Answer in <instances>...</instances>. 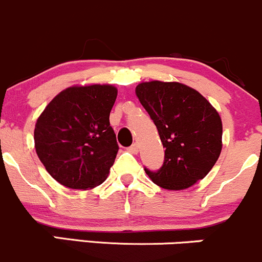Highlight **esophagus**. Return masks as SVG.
<instances>
[{
	"instance_id": "obj_1",
	"label": "esophagus",
	"mask_w": 262,
	"mask_h": 262,
	"mask_svg": "<svg viewBox=\"0 0 262 262\" xmlns=\"http://www.w3.org/2000/svg\"><path fill=\"white\" fill-rule=\"evenodd\" d=\"M139 145H137V143H134V145H132L131 147H128V151L131 152V154H134V155H136L137 152H139Z\"/></svg>"
}]
</instances>
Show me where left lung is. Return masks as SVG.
<instances>
[{"label": "left lung", "instance_id": "obj_1", "mask_svg": "<svg viewBox=\"0 0 262 262\" xmlns=\"http://www.w3.org/2000/svg\"><path fill=\"white\" fill-rule=\"evenodd\" d=\"M135 93L166 148L163 166L157 172L145 169L146 173L164 189L192 187L210 172L222 152L218 111L201 93L177 81H145Z\"/></svg>", "mask_w": 262, "mask_h": 262}]
</instances>
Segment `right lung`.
Masks as SVG:
<instances>
[{"label": "right lung", "mask_w": 262, "mask_h": 262, "mask_svg": "<svg viewBox=\"0 0 262 262\" xmlns=\"http://www.w3.org/2000/svg\"><path fill=\"white\" fill-rule=\"evenodd\" d=\"M117 89L74 85L47 105L34 127V148L47 172L72 189L95 188L107 178L119 151L110 126Z\"/></svg>", "instance_id": "obj_1"}]
</instances>
